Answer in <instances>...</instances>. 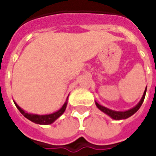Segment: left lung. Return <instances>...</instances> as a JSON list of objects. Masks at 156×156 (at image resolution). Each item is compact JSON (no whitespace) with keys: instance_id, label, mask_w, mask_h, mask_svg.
Here are the masks:
<instances>
[{"instance_id":"left-lung-1","label":"left lung","mask_w":156,"mask_h":156,"mask_svg":"<svg viewBox=\"0 0 156 156\" xmlns=\"http://www.w3.org/2000/svg\"><path fill=\"white\" fill-rule=\"evenodd\" d=\"M145 94H146V89H145V91L144 93V95H143V97L141 98V100L140 101V103L138 104L135 107H134L133 108H131L129 110H127V111H124V112H117V111H114V110H111V109H108V108H105L104 106H102V105H98V103L96 102L95 104H96V106L98 107L101 111H103L104 113H105L106 115H108V116H110L112 119H127V118L130 117L131 115H133L134 113H136V112L139 110V108H140V106L143 104V102H144V97H145Z\"/></svg>"}]
</instances>
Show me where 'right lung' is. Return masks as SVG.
Segmentation results:
<instances>
[{"instance_id": "obj_1", "label": "right lung", "mask_w": 156, "mask_h": 156, "mask_svg": "<svg viewBox=\"0 0 156 156\" xmlns=\"http://www.w3.org/2000/svg\"><path fill=\"white\" fill-rule=\"evenodd\" d=\"M15 103V102H14ZM16 108H18V110L21 112L22 115H24V117H26L27 119L31 120L32 122H34L36 124H50L51 123H53L58 118L61 116L63 113H64L66 107H67V102L65 103L63 106L58 111L55 112L53 114L51 115H32V114H28V113H26L24 110H22V108L19 107L18 105H16L15 103Z\"/></svg>"}]
</instances>
